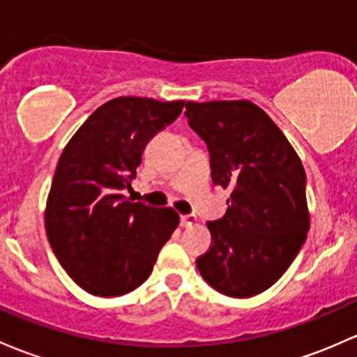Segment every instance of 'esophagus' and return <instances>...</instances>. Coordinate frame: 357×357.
Returning <instances> with one entry per match:
<instances>
[{
  "label": "esophagus",
  "instance_id": "1",
  "mask_svg": "<svg viewBox=\"0 0 357 357\" xmlns=\"http://www.w3.org/2000/svg\"><path fill=\"white\" fill-rule=\"evenodd\" d=\"M179 222H181L183 227L193 226V224L197 222V215H195V213H188V215H181V219H179Z\"/></svg>",
  "mask_w": 357,
  "mask_h": 357
}]
</instances>
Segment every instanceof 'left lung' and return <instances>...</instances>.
<instances>
[{"label": "left lung", "mask_w": 357, "mask_h": 357, "mask_svg": "<svg viewBox=\"0 0 357 357\" xmlns=\"http://www.w3.org/2000/svg\"><path fill=\"white\" fill-rule=\"evenodd\" d=\"M190 128L207 144L213 185L231 190L226 215L207 226L197 267L208 286L251 298L277 282L306 241V174L268 114L250 100L186 102Z\"/></svg>", "instance_id": "obj_1"}]
</instances>
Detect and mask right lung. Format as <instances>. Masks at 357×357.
I'll use <instances>...</instances> for the list:
<instances>
[{
	"label": "right lung",
	"instance_id": "obj_1",
	"mask_svg": "<svg viewBox=\"0 0 357 357\" xmlns=\"http://www.w3.org/2000/svg\"><path fill=\"white\" fill-rule=\"evenodd\" d=\"M183 107L185 100L116 97L90 114L59 157L46 205L47 239L90 294L114 298L144 284L178 227L174 210L133 204L123 190H131L150 138Z\"/></svg>",
	"mask_w": 357,
	"mask_h": 357
}]
</instances>
